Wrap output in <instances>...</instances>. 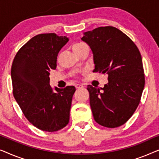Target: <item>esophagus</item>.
<instances>
[{
  "label": "esophagus",
  "mask_w": 159,
  "mask_h": 159,
  "mask_svg": "<svg viewBox=\"0 0 159 159\" xmlns=\"http://www.w3.org/2000/svg\"><path fill=\"white\" fill-rule=\"evenodd\" d=\"M84 87V86L83 85V84H75V88H77V89L83 88Z\"/></svg>",
  "instance_id": "esophagus-1"
}]
</instances>
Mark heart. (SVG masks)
Returning <instances> with one entry per match:
<instances>
[{
  "label": "heart",
  "instance_id": "heart-1",
  "mask_svg": "<svg viewBox=\"0 0 159 159\" xmlns=\"http://www.w3.org/2000/svg\"><path fill=\"white\" fill-rule=\"evenodd\" d=\"M86 48L88 47H87V45L83 43H76L73 45L72 49L75 53H78L83 49Z\"/></svg>",
  "mask_w": 159,
  "mask_h": 159
}]
</instances>
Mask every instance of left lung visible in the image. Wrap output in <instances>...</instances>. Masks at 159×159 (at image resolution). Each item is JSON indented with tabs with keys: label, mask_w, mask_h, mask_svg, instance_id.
<instances>
[{
	"label": "left lung",
	"mask_w": 159,
	"mask_h": 159,
	"mask_svg": "<svg viewBox=\"0 0 159 159\" xmlns=\"http://www.w3.org/2000/svg\"><path fill=\"white\" fill-rule=\"evenodd\" d=\"M84 34L82 40L93 53V72L108 75V83L103 88L88 85L93 117L103 127H118L135 111L144 89L140 51L127 34L111 26L95 28Z\"/></svg>",
	"instance_id": "1"
}]
</instances>
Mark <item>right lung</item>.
<instances>
[{"mask_svg":"<svg viewBox=\"0 0 159 159\" xmlns=\"http://www.w3.org/2000/svg\"><path fill=\"white\" fill-rule=\"evenodd\" d=\"M69 39L55 33L40 34L25 43L13 61V94L28 121L39 129L56 132L69 121L76 89L50 86V71L56 69L60 50Z\"/></svg>","mask_w":159,"mask_h":159,"instance_id":"add662e5","label":"right lung"}]
</instances>
